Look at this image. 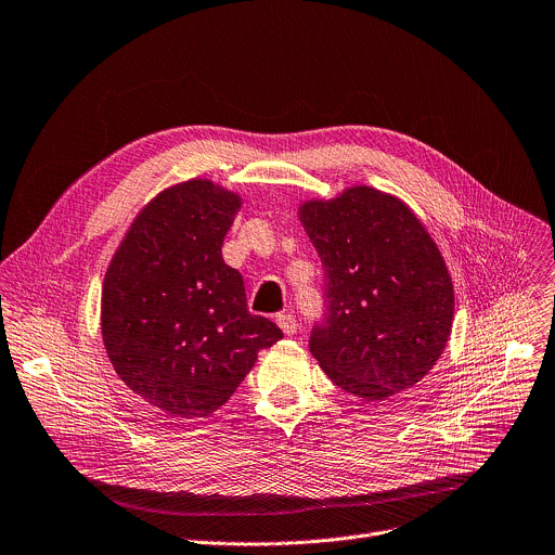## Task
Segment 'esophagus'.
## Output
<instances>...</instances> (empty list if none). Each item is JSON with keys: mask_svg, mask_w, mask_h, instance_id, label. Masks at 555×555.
<instances>
[{"mask_svg": "<svg viewBox=\"0 0 555 555\" xmlns=\"http://www.w3.org/2000/svg\"><path fill=\"white\" fill-rule=\"evenodd\" d=\"M276 324L283 328L285 335H294L296 328H298V322H296L294 313H279L276 315Z\"/></svg>", "mask_w": 555, "mask_h": 555, "instance_id": "esophagus-1", "label": "esophagus"}]
</instances>
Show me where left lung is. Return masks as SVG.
Here are the masks:
<instances>
[{
    "mask_svg": "<svg viewBox=\"0 0 555 555\" xmlns=\"http://www.w3.org/2000/svg\"><path fill=\"white\" fill-rule=\"evenodd\" d=\"M324 268V318L309 350L341 390L386 401L440 359L453 324V283L412 209L373 188L300 207Z\"/></svg>",
    "mask_w": 555,
    "mask_h": 555,
    "instance_id": "obj_1",
    "label": "left lung"
}]
</instances>
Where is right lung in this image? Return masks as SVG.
I'll list each match as a JSON object with an SVG mask.
<instances>
[{
    "label": "right lung",
    "instance_id": "1",
    "mask_svg": "<svg viewBox=\"0 0 555 555\" xmlns=\"http://www.w3.org/2000/svg\"><path fill=\"white\" fill-rule=\"evenodd\" d=\"M240 196L211 180L160 192L119 244L102 289V337L119 379L171 418H207L283 331L246 305L222 259Z\"/></svg>",
    "mask_w": 555,
    "mask_h": 555
}]
</instances>
